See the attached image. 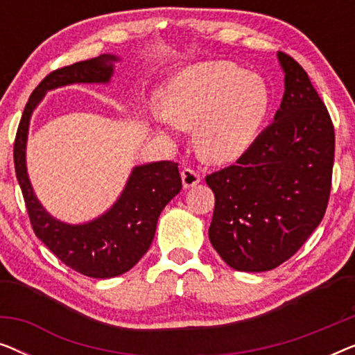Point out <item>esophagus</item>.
Listing matches in <instances>:
<instances>
[{
  "instance_id": "esophagus-1",
  "label": "esophagus",
  "mask_w": 355,
  "mask_h": 355,
  "mask_svg": "<svg viewBox=\"0 0 355 355\" xmlns=\"http://www.w3.org/2000/svg\"><path fill=\"white\" fill-rule=\"evenodd\" d=\"M181 178H182V186L186 189L197 186V184L200 182V174L193 171L192 168H184L181 173Z\"/></svg>"
}]
</instances>
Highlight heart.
<instances>
[{
	"label": "heart",
	"instance_id": "1",
	"mask_svg": "<svg viewBox=\"0 0 355 355\" xmlns=\"http://www.w3.org/2000/svg\"><path fill=\"white\" fill-rule=\"evenodd\" d=\"M163 110L155 119L163 130L196 128V147L211 163L242 157L259 137L271 110L265 79L230 61L186 67L163 87Z\"/></svg>",
	"mask_w": 355,
	"mask_h": 355
}]
</instances>
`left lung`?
<instances>
[{
  "mask_svg": "<svg viewBox=\"0 0 355 355\" xmlns=\"http://www.w3.org/2000/svg\"><path fill=\"white\" fill-rule=\"evenodd\" d=\"M284 96L275 121L236 164L208 174L211 245L231 268L268 271L289 260L327 211L334 128L307 72L279 51Z\"/></svg>",
  "mask_w": 355,
  "mask_h": 355,
  "instance_id": "left-lung-1",
  "label": "left lung"
}]
</instances>
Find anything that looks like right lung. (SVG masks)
Masks as SVG:
<instances>
[{"instance_id": "add662e5", "label": "right lung", "mask_w": 355, "mask_h": 355, "mask_svg": "<svg viewBox=\"0 0 355 355\" xmlns=\"http://www.w3.org/2000/svg\"><path fill=\"white\" fill-rule=\"evenodd\" d=\"M114 61L118 58L113 55H100L50 72L32 92L14 140V168L35 236L69 268L100 279L129 271L150 249L159 213L182 189L178 163L135 166L118 202L105 215L85 225H66L53 218L33 193L26 144L31 116L48 90L71 84H106Z\"/></svg>"}]
</instances>
